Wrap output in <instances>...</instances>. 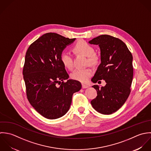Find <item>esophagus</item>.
Wrapping results in <instances>:
<instances>
[{
    "label": "esophagus",
    "mask_w": 151,
    "mask_h": 151,
    "mask_svg": "<svg viewBox=\"0 0 151 151\" xmlns=\"http://www.w3.org/2000/svg\"><path fill=\"white\" fill-rule=\"evenodd\" d=\"M82 88H83V89H86V88H89V86H88V85H83V84H82Z\"/></svg>",
    "instance_id": "obj_1"
}]
</instances>
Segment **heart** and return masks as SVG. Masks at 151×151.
<instances>
[{"label": "heart", "mask_w": 151, "mask_h": 151, "mask_svg": "<svg viewBox=\"0 0 151 151\" xmlns=\"http://www.w3.org/2000/svg\"><path fill=\"white\" fill-rule=\"evenodd\" d=\"M73 48L77 53L88 57V63H94L96 62L97 58L94 54V48L86 41L83 40L79 41L75 44ZM60 60L63 66L67 69L70 70L73 68V57L69 52H63L60 56ZM92 74L93 71L91 69H77L70 74V77L74 80L82 83H86L88 81Z\"/></svg>", "instance_id": "b5f03b06"}]
</instances>
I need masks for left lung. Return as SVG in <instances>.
Returning <instances> with one entry per match:
<instances>
[{"instance_id": "left-lung-1", "label": "left lung", "mask_w": 151, "mask_h": 151, "mask_svg": "<svg viewBox=\"0 0 151 151\" xmlns=\"http://www.w3.org/2000/svg\"><path fill=\"white\" fill-rule=\"evenodd\" d=\"M99 45L101 63L91 81L96 83L104 79L106 85L99 88L93 87L97 96L91 101L93 107L103 114H111L124 104L131 92L133 78L132 55L120 39L103 34L89 41Z\"/></svg>"}]
</instances>
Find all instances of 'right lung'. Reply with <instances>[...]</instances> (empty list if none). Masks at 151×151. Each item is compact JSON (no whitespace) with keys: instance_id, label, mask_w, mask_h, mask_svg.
I'll return each instance as SVG.
<instances>
[{"instance_id":"right-lung-1","label":"right lung","mask_w":151,"mask_h":151,"mask_svg":"<svg viewBox=\"0 0 151 151\" xmlns=\"http://www.w3.org/2000/svg\"><path fill=\"white\" fill-rule=\"evenodd\" d=\"M75 40L48 32L33 42L26 52L23 75L27 98L34 109L48 119L65 115L73 94L82 88L78 81L65 82L69 75L60 60L63 49Z\"/></svg>"}]
</instances>
